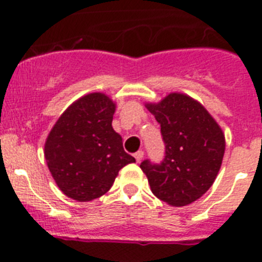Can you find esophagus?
<instances>
[{
  "mask_svg": "<svg viewBox=\"0 0 262 262\" xmlns=\"http://www.w3.org/2000/svg\"><path fill=\"white\" fill-rule=\"evenodd\" d=\"M134 156H135L136 161H138V163H140V161H142V160H143V157H144V152H143V151H138L135 155H134Z\"/></svg>",
  "mask_w": 262,
  "mask_h": 262,
  "instance_id": "obj_1",
  "label": "esophagus"
}]
</instances>
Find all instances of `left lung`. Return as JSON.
I'll return each instance as SVG.
<instances>
[{
    "instance_id": "obj_1",
    "label": "left lung",
    "mask_w": 262,
    "mask_h": 262,
    "mask_svg": "<svg viewBox=\"0 0 262 262\" xmlns=\"http://www.w3.org/2000/svg\"><path fill=\"white\" fill-rule=\"evenodd\" d=\"M145 107L161 127L165 156L160 164H140L159 200L181 207L193 203L214 184L226 149L221 126L198 101L170 93Z\"/></svg>"
}]
</instances>
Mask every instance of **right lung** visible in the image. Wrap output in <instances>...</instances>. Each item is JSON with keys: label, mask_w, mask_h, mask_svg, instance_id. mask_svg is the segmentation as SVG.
Here are the masks:
<instances>
[{"label": "right lung", "mask_w": 262, "mask_h": 262, "mask_svg": "<svg viewBox=\"0 0 262 262\" xmlns=\"http://www.w3.org/2000/svg\"><path fill=\"white\" fill-rule=\"evenodd\" d=\"M114 113L115 103L106 94H86L62 113L48 134V169L60 190L72 200L99 198L110 190L120 169L135 163L111 126Z\"/></svg>", "instance_id": "right-lung-1"}]
</instances>
